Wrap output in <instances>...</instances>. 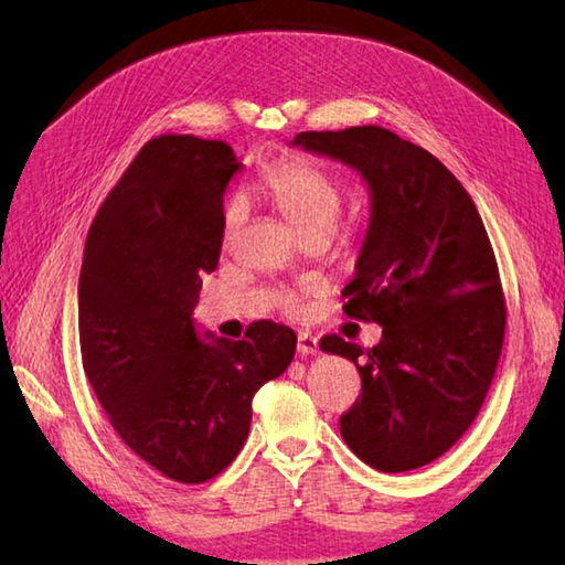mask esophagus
<instances>
[{
  "label": "esophagus",
  "mask_w": 565,
  "mask_h": 565,
  "mask_svg": "<svg viewBox=\"0 0 565 565\" xmlns=\"http://www.w3.org/2000/svg\"><path fill=\"white\" fill-rule=\"evenodd\" d=\"M298 354H318V340L310 332H298Z\"/></svg>",
  "instance_id": "obj_1"
}]
</instances>
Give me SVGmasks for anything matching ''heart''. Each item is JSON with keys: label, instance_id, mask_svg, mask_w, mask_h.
<instances>
[{"label": "heart", "instance_id": "1", "mask_svg": "<svg viewBox=\"0 0 565 565\" xmlns=\"http://www.w3.org/2000/svg\"><path fill=\"white\" fill-rule=\"evenodd\" d=\"M259 194L289 221L296 231L332 233L342 213V186L338 177L308 160H281L262 170L255 182ZM243 223V206L233 201L225 209L223 237L231 239ZM284 306L291 298H281Z\"/></svg>", "mask_w": 565, "mask_h": 565}]
</instances>
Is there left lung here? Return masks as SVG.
<instances>
[{"mask_svg": "<svg viewBox=\"0 0 565 565\" xmlns=\"http://www.w3.org/2000/svg\"><path fill=\"white\" fill-rule=\"evenodd\" d=\"M294 146L369 184V231L342 296L347 316L379 322L381 342L364 352L326 334L320 350L362 376L340 417L347 447L376 471H413L461 439L493 383L508 318L493 247L459 179L391 130H306Z\"/></svg>", "mask_w": 565, "mask_h": 565, "instance_id": "1", "label": "left lung"}]
</instances>
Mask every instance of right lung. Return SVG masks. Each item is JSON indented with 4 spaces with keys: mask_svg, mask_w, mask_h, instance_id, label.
Masks as SVG:
<instances>
[{
    "mask_svg": "<svg viewBox=\"0 0 565 565\" xmlns=\"http://www.w3.org/2000/svg\"><path fill=\"white\" fill-rule=\"evenodd\" d=\"M233 148L148 140L94 215L79 271V350L109 423L154 471L206 483L233 463L252 398L281 376L296 332L252 322L245 340H201V276L218 267Z\"/></svg>",
    "mask_w": 565,
    "mask_h": 565,
    "instance_id": "1",
    "label": "right lung"
}]
</instances>
